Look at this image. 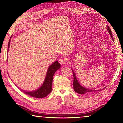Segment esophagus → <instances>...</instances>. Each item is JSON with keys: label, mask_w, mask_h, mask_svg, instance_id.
I'll return each instance as SVG.
<instances>
[{"label": "esophagus", "mask_w": 123, "mask_h": 123, "mask_svg": "<svg viewBox=\"0 0 123 123\" xmlns=\"http://www.w3.org/2000/svg\"><path fill=\"white\" fill-rule=\"evenodd\" d=\"M59 62L60 63L61 65H65L66 64V59L65 58H61L60 59H59Z\"/></svg>", "instance_id": "obj_1"}]
</instances>
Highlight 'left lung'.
Wrapping results in <instances>:
<instances>
[{
    "mask_svg": "<svg viewBox=\"0 0 123 123\" xmlns=\"http://www.w3.org/2000/svg\"><path fill=\"white\" fill-rule=\"evenodd\" d=\"M107 30L108 31V32L110 34L111 38H112V40H113V36L112 35V32H111V30L110 29V28L108 27V26H107ZM114 42V40H113ZM72 71V72H73V89L74 91H75L76 93L80 94H87V93H92L93 92H95V91H101L102 90H103V89H102V90L101 89H100V90H91V89H87V88H85V87H83L82 86H81V85L80 84V83L78 82L77 80L76 79V77L75 76V73H74V71L72 69H71ZM106 87L104 88V89H105Z\"/></svg>",
    "mask_w": 123,
    "mask_h": 123,
    "instance_id": "1",
    "label": "left lung"
}]
</instances>
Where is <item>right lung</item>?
I'll return each mask as SVG.
<instances>
[{
	"instance_id": "obj_1",
	"label": "right lung",
	"mask_w": 123,
	"mask_h": 123,
	"mask_svg": "<svg viewBox=\"0 0 123 123\" xmlns=\"http://www.w3.org/2000/svg\"><path fill=\"white\" fill-rule=\"evenodd\" d=\"M10 39L11 37L9 42L8 50L10 47ZM60 64L58 63V61H55L48 68L45 80H44L42 86L39 88L33 91H23L21 89H20V90L25 93V94L29 95L33 98H41L46 97L49 93H50L52 91V84L54 74L58 69L60 68Z\"/></svg>"
}]
</instances>
